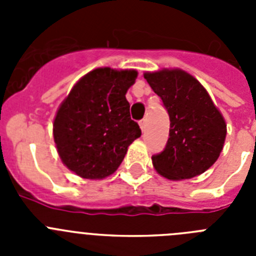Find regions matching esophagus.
Here are the masks:
<instances>
[{
    "label": "esophagus",
    "mask_w": 256,
    "mask_h": 256,
    "mask_svg": "<svg viewBox=\"0 0 256 256\" xmlns=\"http://www.w3.org/2000/svg\"><path fill=\"white\" fill-rule=\"evenodd\" d=\"M146 126H148V119H142V120H140V126H141L142 132H144V130H146Z\"/></svg>",
    "instance_id": "esophagus-1"
}]
</instances>
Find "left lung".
I'll return each instance as SVG.
<instances>
[{
    "mask_svg": "<svg viewBox=\"0 0 256 256\" xmlns=\"http://www.w3.org/2000/svg\"><path fill=\"white\" fill-rule=\"evenodd\" d=\"M160 96L170 120L169 138L152 155L158 173L168 180H188L204 173L219 158L227 126L198 79L180 69L144 73Z\"/></svg>",
    "mask_w": 256,
    "mask_h": 256,
    "instance_id": "obj_1",
    "label": "left lung"
}]
</instances>
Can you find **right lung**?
Instances as JSON below:
<instances>
[{"instance_id":"add662e5","label":"right lung","mask_w":256,"mask_h":256,"mask_svg":"<svg viewBox=\"0 0 256 256\" xmlns=\"http://www.w3.org/2000/svg\"><path fill=\"white\" fill-rule=\"evenodd\" d=\"M136 78V70L94 69L58 108L54 140L62 162L79 177L102 180L114 173L141 136L126 98Z\"/></svg>"}]
</instances>
